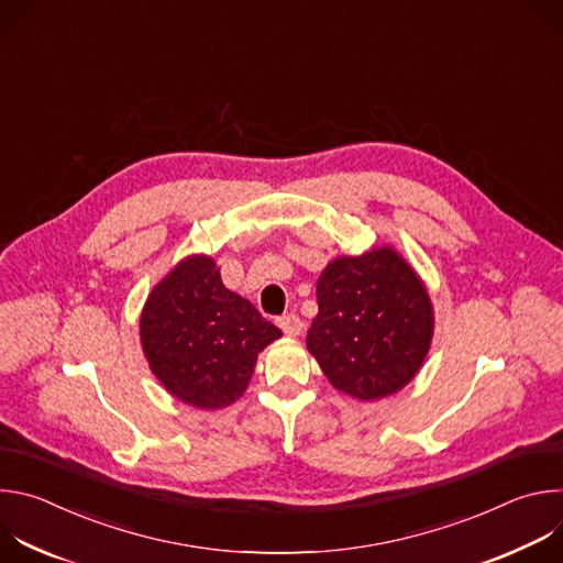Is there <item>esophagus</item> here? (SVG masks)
I'll return each mask as SVG.
<instances>
[{
  "label": "esophagus",
  "instance_id": "obj_1",
  "mask_svg": "<svg viewBox=\"0 0 563 563\" xmlns=\"http://www.w3.org/2000/svg\"><path fill=\"white\" fill-rule=\"evenodd\" d=\"M278 328L287 334V336H298L302 330V320L296 313H285L278 318Z\"/></svg>",
  "mask_w": 563,
  "mask_h": 563
}]
</instances>
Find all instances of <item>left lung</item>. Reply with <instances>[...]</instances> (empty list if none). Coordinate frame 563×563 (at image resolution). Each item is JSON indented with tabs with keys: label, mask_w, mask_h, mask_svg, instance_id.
<instances>
[{
	"label": "left lung",
	"mask_w": 563,
	"mask_h": 563,
	"mask_svg": "<svg viewBox=\"0 0 563 563\" xmlns=\"http://www.w3.org/2000/svg\"><path fill=\"white\" fill-rule=\"evenodd\" d=\"M316 298L307 350L339 391L378 400L419 374L434 307L421 276L394 247L334 258L318 276Z\"/></svg>",
	"instance_id": "1"
}]
</instances>
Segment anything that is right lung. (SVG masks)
<instances>
[{"mask_svg": "<svg viewBox=\"0 0 563 563\" xmlns=\"http://www.w3.org/2000/svg\"><path fill=\"white\" fill-rule=\"evenodd\" d=\"M283 332L222 285L216 261L183 258L140 313V343L155 378L183 404L220 410L245 394L258 354Z\"/></svg>", "mask_w": 563, "mask_h": 563, "instance_id": "1", "label": "right lung"}]
</instances>
